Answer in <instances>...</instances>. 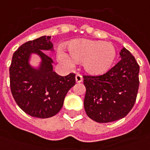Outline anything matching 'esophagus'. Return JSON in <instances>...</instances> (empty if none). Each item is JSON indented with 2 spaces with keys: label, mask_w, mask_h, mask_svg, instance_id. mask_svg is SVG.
Masks as SVG:
<instances>
[{
  "label": "esophagus",
  "mask_w": 150,
  "mask_h": 150,
  "mask_svg": "<svg viewBox=\"0 0 150 150\" xmlns=\"http://www.w3.org/2000/svg\"><path fill=\"white\" fill-rule=\"evenodd\" d=\"M82 81H83L82 76H81V75L80 74H76V82L80 83V82H81Z\"/></svg>",
  "instance_id": "34e87169"
}]
</instances>
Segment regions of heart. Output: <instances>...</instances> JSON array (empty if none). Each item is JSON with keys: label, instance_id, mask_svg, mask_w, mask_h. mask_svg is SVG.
I'll return each mask as SVG.
<instances>
[{"label": "heart", "instance_id": "b5f03b06", "mask_svg": "<svg viewBox=\"0 0 150 150\" xmlns=\"http://www.w3.org/2000/svg\"><path fill=\"white\" fill-rule=\"evenodd\" d=\"M72 59L66 52H59V61L68 66L73 60L83 62L85 70L90 74L98 75L110 69L115 61L116 50L112 44L100 40L79 39L73 40L68 46Z\"/></svg>", "mask_w": 150, "mask_h": 150}]
</instances>
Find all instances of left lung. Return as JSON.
<instances>
[{"mask_svg":"<svg viewBox=\"0 0 150 150\" xmlns=\"http://www.w3.org/2000/svg\"><path fill=\"white\" fill-rule=\"evenodd\" d=\"M120 62L100 76H84L86 114L99 123L123 118L136 101L139 87V65L125 48L120 52Z\"/></svg>","mask_w":150,"mask_h":150,"instance_id":"left-lung-1","label":"left lung"}]
</instances>
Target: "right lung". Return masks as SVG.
<instances>
[{
	"label": "right lung",
	"instance_id": "right-lung-1",
	"mask_svg": "<svg viewBox=\"0 0 150 150\" xmlns=\"http://www.w3.org/2000/svg\"><path fill=\"white\" fill-rule=\"evenodd\" d=\"M50 39V36H43L23 44L13 53L9 67L10 88L16 103L27 114L38 118L56 115L76 83L73 73L62 76L53 71V61L43 52L53 51ZM32 53L42 59L38 69L29 64Z\"/></svg>",
	"mask_w": 150,
	"mask_h": 150
}]
</instances>
